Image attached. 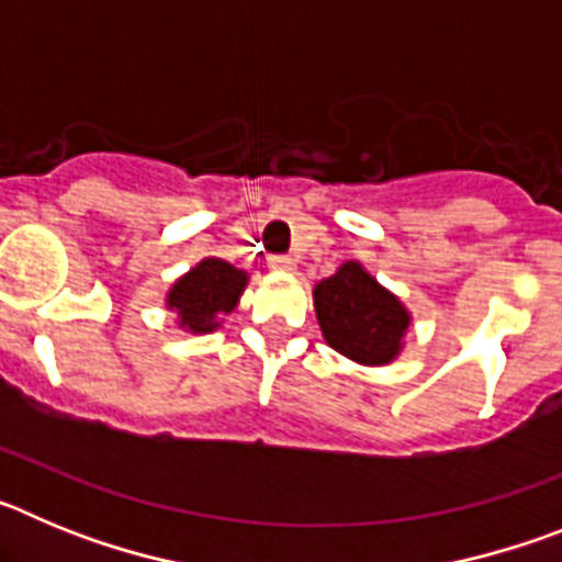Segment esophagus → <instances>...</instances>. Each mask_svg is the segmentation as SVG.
Wrapping results in <instances>:
<instances>
[{"label": "esophagus", "instance_id": "1", "mask_svg": "<svg viewBox=\"0 0 562 562\" xmlns=\"http://www.w3.org/2000/svg\"><path fill=\"white\" fill-rule=\"evenodd\" d=\"M270 270H276V272H295V258H290V256H272L270 258Z\"/></svg>", "mask_w": 562, "mask_h": 562}]
</instances>
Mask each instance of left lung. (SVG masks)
Listing matches in <instances>:
<instances>
[{"label":"left lung","mask_w":562,"mask_h":562,"mask_svg":"<svg viewBox=\"0 0 562 562\" xmlns=\"http://www.w3.org/2000/svg\"><path fill=\"white\" fill-rule=\"evenodd\" d=\"M317 326L337 355L380 369L405 349L414 315L360 261H342L312 290Z\"/></svg>","instance_id":"1"}]
</instances>
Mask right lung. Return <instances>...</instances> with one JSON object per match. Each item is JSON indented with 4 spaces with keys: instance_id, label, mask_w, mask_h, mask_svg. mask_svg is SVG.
I'll list each match as a JSON object with an SVG mask.
<instances>
[{
    "instance_id": "1",
    "label": "right lung",
    "mask_w": 562,
    "mask_h": 562,
    "mask_svg": "<svg viewBox=\"0 0 562 562\" xmlns=\"http://www.w3.org/2000/svg\"><path fill=\"white\" fill-rule=\"evenodd\" d=\"M250 284V272L231 261L207 256L182 272L166 292V310L177 315V329L188 335H211L222 329L225 315L238 306Z\"/></svg>"
}]
</instances>
